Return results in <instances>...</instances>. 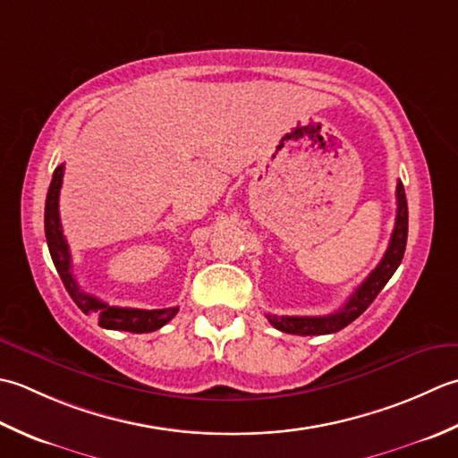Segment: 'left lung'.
I'll use <instances>...</instances> for the list:
<instances>
[{
	"label": "left lung",
	"instance_id": "obj_1",
	"mask_svg": "<svg viewBox=\"0 0 458 458\" xmlns=\"http://www.w3.org/2000/svg\"><path fill=\"white\" fill-rule=\"evenodd\" d=\"M397 216H395V227L391 233L389 247L386 250L384 259L379 265L371 270L369 276L363 281L353 294L348 298L338 312L328 316H276L267 314V320L275 326L276 330L286 334H298V335H320V334H334L342 328H346L350 322H353L358 316L366 310L373 302L381 288L387 284V281L401 265V259L405 253L407 245V227H409V216H407V199L403 183L397 182Z\"/></svg>",
	"mask_w": 458,
	"mask_h": 458
}]
</instances>
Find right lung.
Instances as JSON below:
<instances>
[{
	"mask_svg": "<svg viewBox=\"0 0 458 458\" xmlns=\"http://www.w3.org/2000/svg\"><path fill=\"white\" fill-rule=\"evenodd\" d=\"M63 174L64 164H61L53 174V180L47 191L45 201V237L47 245H49V253L55 263V268L61 276V281L67 288V293L82 312L92 314L98 318V326L106 330H124L134 334L154 332L162 328L164 324L170 322L177 314L180 308H160V310H142V308H120L110 306L100 298L92 296L82 291L79 283L72 276V265H71V250L67 245V239L63 235L61 217H59V191L63 185Z\"/></svg>",
	"mask_w": 458,
	"mask_h": 458,
	"instance_id": "add662e5",
	"label": "right lung"
}]
</instances>
